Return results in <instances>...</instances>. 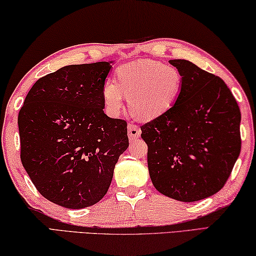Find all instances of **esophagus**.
Instances as JSON below:
<instances>
[{
	"label": "esophagus",
	"instance_id": "34e87169",
	"mask_svg": "<svg viewBox=\"0 0 256 256\" xmlns=\"http://www.w3.org/2000/svg\"><path fill=\"white\" fill-rule=\"evenodd\" d=\"M127 128H128L129 140H137V138L140 137L142 130H140V128L138 127V126L134 124H128Z\"/></svg>",
	"mask_w": 256,
	"mask_h": 256
}]
</instances>
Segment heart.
Wrapping results in <instances>:
<instances>
[{
    "mask_svg": "<svg viewBox=\"0 0 256 256\" xmlns=\"http://www.w3.org/2000/svg\"><path fill=\"white\" fill-rule=\"evenodd\" d=\"M116 82L106 78L102 87L106 111L116 116L128 96L132 114L150 121L164 114L182 94L184 77L177 66L156 60H140L120 66L116 71Z\"/></svg>",
    "mask_w": 256,
    "mask_h": 256,
    "instance_id": "obj_1",
    "label": "heart"
}]
</instances>
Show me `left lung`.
<instances>
[{
  "label": "left lung",
  "mask_w": 256,
  "mask_h": 256,
  "mask_svg": "<svg viewBox=\"0 0 256 256\" xmlns=\"http://www.w3.org/2000/svg\"><path fill=\"white\" fill-rule=\"evenodd\" d=\"M184 86L174 106L143 124L154 187L182 202L210 198L227 182L240 153V110L226 82L187 60H170Z\"/></svg>",
  "instance_id": "left-lung-1"
}]
</instances>
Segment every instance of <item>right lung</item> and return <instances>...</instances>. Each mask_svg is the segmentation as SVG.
I'll list each match as a JSON object with an SVG mask.
<instances>
[{
  "label": "right lung",
  "instance_id": "add662e5",
  "mask_svg": "<svg viewBox=\"0 0 256 256\" xmlns=\"http://www.w3.org/2000/svg\"><path fill=\"white\" fill-rule=\"evenodd\" d=\"M110 62L66 66L40 78L19 111L20 158L46 200L84 208L103 198L127 150V122L104 113Z\"/></svg>",
  "mask_w": 256,
  "mask_h": 256
}]
</instances>
